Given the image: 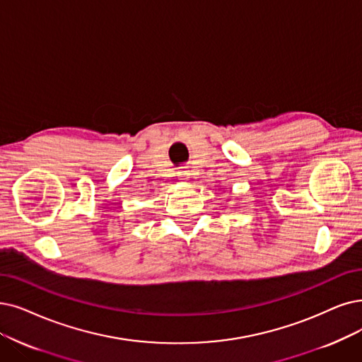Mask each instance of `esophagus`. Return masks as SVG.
<instances>
[{"label":"esophagus","mask_w":362,"mask_h":362,"mask_svg":"<svg viewBox=\"0 0 362 362\" xmlns=\"http://www.w3.org/2000/svg\"><path fill=\"white\" fill-rule=\"evenodd\" d=\"M178 175H180V180L185 181V180H189V175H190V173H189V170H181V172L178 173Z\"/></svg>","instance_id":"1"}]
</instances>
